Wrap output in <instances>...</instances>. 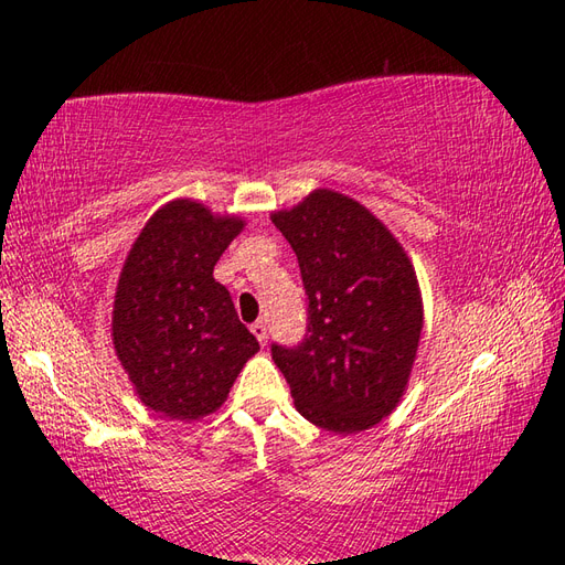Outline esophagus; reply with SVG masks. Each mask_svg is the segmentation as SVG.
<instances>
[{
  "label": "esophagus",
  "mask_w": 565,
  "mask_h": 565,
  "mask_svg": "<svg viewBox=\"0 0 565 565\" xmlns=\"http://www.w3.org/2000/svg\"><path fill=\"white\" fill-rule=\"evenodd\" d=\"M252 334H255V338H257V342L264 347V344H267V326H264V322L262 320H257L255 322V326H252Z\"/></svg>",
  "instance_id": "obj_1"
}]
</instances>
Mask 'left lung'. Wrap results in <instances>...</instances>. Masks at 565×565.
Returning a JSON list of instances; mask_svg holds the SVG:
<instances>
[{
    "label": "left lung",
    "instance_id": "8db88e82",
    "mask_svg": "<svg viewBox=\"0 0 565 565\" xmlns=\"http://www.w3.org/2000/svg\"><path fill=\"white\" fill-rule=\"evenodd\" d=\"M271 223L289 239L308 294V334L271 344L308 423L338 435L398 407L423 334V294L403 245L362 203L316 189Z\"/></svg>",
    "mask_w": 565,
    "mask_h": 565
}]
</instances>
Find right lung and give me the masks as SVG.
Here are the masks:
<instances>
[{"label": "right lung", "instance_id": "obj_1", "mask_svg": "<svg viewBox=\"0 0 565 565\" xmlns=\"http://www.w3.org/2000/svg\"><path fill=\"white\" fill-rule=\"evenodd\" d=\"M239 215L174 199L150 215L116 284L111 340L148 411L170 419L218 411L259 352L213 267L243 233Z\"/></svg>", "mask_w": 565, "mask_h": 565}]
</instances>
